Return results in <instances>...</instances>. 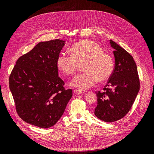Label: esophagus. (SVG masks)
I'll return each instance as SVG.
<instances>
[{
	"instance_id": "1",
	"label": "esophagus",
	"mask_w": 154,
	"mask_h": 154,
	"mask_svg": "<svg viewBox=\"0 0 154 154\" xmlns=\"http://www.w3.org/2000/svg\"><path fill=\"white\" fill-rule=\"evenodd\" d=\"M74 92L76 94H80L83 92L81 91H79V90H74Z\"/></svg>"
}]
</instances>
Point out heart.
Wrapping results in <instances>:
<instances>
[{
  "mask_svg": "<svg viewBox=\"0 0 154 154\" xmlns=\"http://www.w3.org/2000/svg\"><path fill=\"white\" fill-rule=\"evenodd\" d=\"M69 54L60 53L57 60L60 71L66 75H72L78 63L82 64L83 72L74 77L71 84L80 90H87L96 82H103L112 76L114 70V60L101 46L91 40H83L74 44Z\"/></svg>",
  "mask_w": 154,
  "mask_h": 154,
  "instance_id": "1",
  "label": "heart"
}]
</instances>
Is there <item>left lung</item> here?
<instances>
[{
	"instance_id": "8db88e82",
	"label": "left lung",
	"mask_w": 154,
	"mask_h": 154,
	"mask_svg": "<svg viewBox=\"0 0 154 154\" xmlns=\"http://www.w3.org/2000/svg\"><path fill=\"white\" fill-rule=\"evenodd\" d=\"M115 58L114 72L103 91L96 92V117L105 122H114L127 115L140 88L137 69L133 57L127 51L110 40Z\"/></svg>"
}]
</instances>
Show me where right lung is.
<instances>
[{"label": "right lung", "instance_id": "1", "mask_svg": "<svg viewBox=\"0 0 154 154\" xmlns=\"http://www.w3.org/2000/svg\"><path fill=\"white\" fill-rule=\"evenodd\" d=\"M65 41L42 42L17 60L9 78L16 110L25 122L46 128L62 117L72 89L58 76L57 60Z\"/></svg>", "mask_w": 154, "mask_h": 154}]
</instances>
